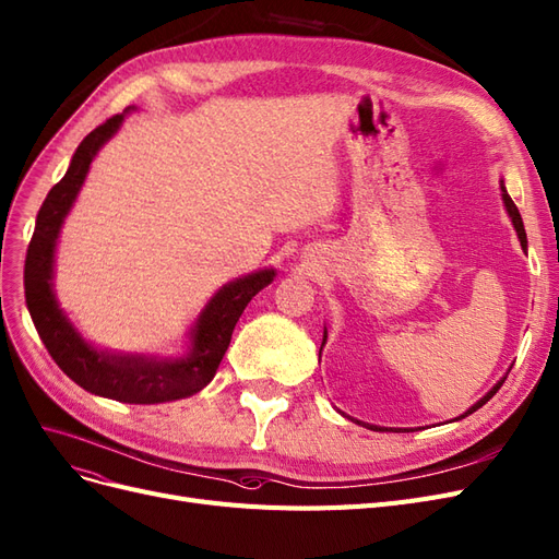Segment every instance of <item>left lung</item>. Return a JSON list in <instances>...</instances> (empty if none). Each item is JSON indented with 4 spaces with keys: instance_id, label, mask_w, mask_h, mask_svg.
<instances>
[{
    "instance_id": "obj_1",
    "label": "left lung",
    "mask_w": 559,
    "mask_h": 559,
    "mask_svg": "<svg viewBox=\"0 0 559 559\" xmlns=\"http://www.w3.org/2000/svg\"><path fill=\"white\" fill-rule=\"evenodd\" d=\"M499 189H502V201H504V207H507V213H509V217H511V224H513V228H515V234H518V240H521V247H523V252H527V234H525V226H523V217H521V213H518V207H515V203L511 201V197H509V191H507V187H504V180H499ZM325 340H329V331L323 329V342H321V349H323V344H325ZM321 349H319V358H321ZM509 374V372H507ZM507 374L499 379L495 386L480 397L478 402H474L472 407L465 412V414H460L457 418H453V420H460V418H465V416H469V414H474L476 409H480L484 407V404L499 391V386H502L504 383V379H507ZM342 414V412H340ZM344 416V414H342ZM354 423H358V426H362V428H370V430H374V432H400L402 428H381V426H372V423H362V420H356V418H352ZM404 432H409V430H404Z\"/></svg>"
}]
</instances>
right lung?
<instances>
[{
    "mask_svg": "<svg viewBox=\"0 0 559 559\" xmlns=\"http://www.w3.org/2000/svg\"><path fill=\"white\" fill-rule=\"evenodd\" d=\"M131 110H136V106H129L122 115H112L102 127L90 131L73 152L64 178L48 191L27 247L25 300L48 354L81 389L127 404H159L194 395L213 381L247 302L275 280V267H263L224 284L199 312L187 333V352L180 356L110 352L81 335L55 296L57 240L79 199L90 164L120 131Z\"/></svg>",
    "mask_w": 559,
    "mask_h": 559,
    "instance_id": "1",
    "label": "right lung"
}]
</instances>
